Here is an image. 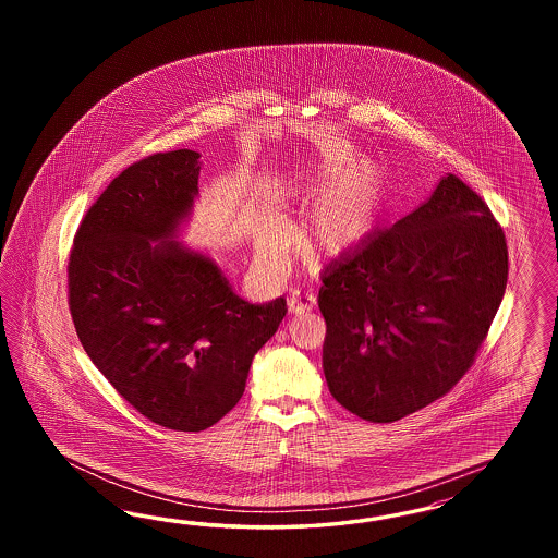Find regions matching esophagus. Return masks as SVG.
Returning a JSON list of instances; mask_svg holds the SVG:
<instances>
[{
    "mask_svg": "<svg viewBox=\"0 0 558 558\" xmlns=\"http://www.w3.org/2000/svg\"><path fill=\"white\" fill-rule=\"evenodd\" d=\"M317 304V296L311 292V290H294L288 299V306L292 313L301 315V313H308L313 311Z\"/></svg>",
    "mask_w": 558,
    "mask_h": 558,
    "instance_id": "obj_1",
    "label": "esophagus"
}]
</instances>
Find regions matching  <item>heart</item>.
Wrapping results in <instances>:
<instances>
[{
	"instance_id": "b5f03b06",
	"label": "heart",
	"mask_w": 558,
	"mask_h": 558,
	"mask_svg": "<svg viewBox=\"0 0 558 558\" xmlns=\"http://www.w3.org/2000/svg\"><path fill=\"white\" fill-rule=\"evenodd\" d=\"M303 220L304 241L323 255H343L371 235L383 203V175L368 159L354 157L345 143H336L323 153L317 166L306 171L288 190L311 194ZM287 241L282 222L268 219L257 235L262 257H274Z\"/></svg>"
}]
</instances>
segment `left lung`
<instances>
[{"label": "left lung", "mask_w": 558, "mask_h": 558, "mask_svg": "<svg viewBox=\"0 0 558 558\" xmlns=\"http://www.w3.org/2000/svg\"><path fill=\"white\" fill-rule=\"evenodd\" d=\"M507 243L454 173L411 215L323 271V371L339 405L392 423L473 366L507 287Z\"/></svg>", "instance_id": "8db88e82"}]
</instances>
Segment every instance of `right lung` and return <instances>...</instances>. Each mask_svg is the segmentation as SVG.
Instances as JSON below:
<instances>
[{"instance_id":"obj_1","label":"right lung","mask_w":558,"mask_h":558,"mask_svg":"<svg viewBox=\"0 0 558 558\" xmlns=\"http://www.w3.org/2000/svg\"><path fill=\"white\" fill-rule=\"evenodd\" d=\"M198 157L153 153L124 169L85 213L68 262L85 352L129 405L175 432H203L239 403L287 315L282 296L245 303L208 257L169 241L198 194Z\"/></svg>"}]
</instances>
